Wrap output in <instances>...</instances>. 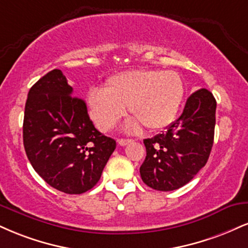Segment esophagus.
<instances>
[{
	"instance_id": "esophagus-1",
	"label": "esophagus",
	"mask_w": 248,
	"mask_h": 248,
	"mask_svg": "<svg viewBox=\"0 0 248 248\" xmlns=\"http://www.w3.org/2000/svg\"><path fill=\"white\" fill-rule=\"evenodd\" d=\"M130 142H133V140H130V139H119L118 140V143L120 145H127L128 143H130Z\"/></svg>"
}]
</instances>
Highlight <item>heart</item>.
Listing matches in <instances>:
<instances>
[{"label": "heart", "mask_w": 248, "mask_h": 248, "mask_svg": "<svg viewBox=\"0 0 248 248\" xmlns=\"http://www.w3.org/2000/svg\"><path fill=\"white\" fill-rule=\"evenodd\" d=\"M184 91L177 71L132 69L108 77L105 90L91 89L86 101L92 120L101 130L115 126L124 114V106L134 116L127 129L136 130L142 124L148 130H159L174 120Z\"/></svg>", "instance_id": "b5f03b06"}]
</instances>
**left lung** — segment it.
I'll return each instance as SVG.
<instances>
[{
	"label": "left lung",
	"instance_id": "8db88e82",
	"mask_svg": "<svg viewBox=\"0 0 248 248\" xmlns=\"http://www.w3.org/2000/svg\"><path fill=\"white\" fill-rule=\"evenodd\" d=\"M216 99L207 89L188 97L168 130L143 141L147 156L141 178L153 189L170 192L188 184L207 164L214 143Z\"/></svg>",
	"mask_w": 248,
	"mask_h": 248
}]
</instances>
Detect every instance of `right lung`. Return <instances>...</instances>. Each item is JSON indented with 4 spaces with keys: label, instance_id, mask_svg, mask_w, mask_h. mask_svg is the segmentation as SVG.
<instances>
[{
    "label": "right lung",
    "instance_id": "obj_1",
    "mask_svg": "<svg viewBox=\"0 0 248 248\" xmlns=\"http://www.w3.org/2000/svg\"><path fill=\"white\" fill-rule=\"evenodd\" d=\"M23 142L34 171L53 188L82 194L99 181L116 143L95 129L83 99L61 70L54 69L30 89Z\"/></svg>",
    "mask_w": 248,
    "mask_h": 248
}]
</instances>
